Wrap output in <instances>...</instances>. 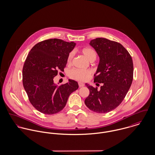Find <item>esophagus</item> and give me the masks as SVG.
<instances>
[{
  "mask_svg": "<svg viewBox=\"0 0 155 155\" xmlns=\"http://www.w3.org/2000/svg\"><path fill=\"white\" fill-rule=\"evenodd\" d=\"M78 85H79V87L80 88L83 87L85 86V84H84V83H82V82H79V83H78Z\"/></svg>",
  "mask_w": 155,
  "mask_h": 155,
  "instance_id": "esophagus-1",
  "label": "esophagus"
}]
</instances>
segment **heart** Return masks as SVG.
Instances as JSON below:
<instances>
[{
	"instance_id": "heart-1",
	"label": "heart",
	"mask_w": 155,
	"mask_h": 155,
	"mask_svg": "<svg viewBox=\"0 0 155 155\" xmlns=\"http://www.w3.org/2000/svg\"><path fill=\"white\" fill-rule=\"evenodd\" d=\"M82 53L90 61H94L97 58V54L95 51L91 48H85L82 50ZM74 57V52H70L67 57V63L71 64ZM92 71L90 70H81V69H73L69 72V76L70 78L79 81H87L91 78Z\"/></svg>"
}]
</instances>
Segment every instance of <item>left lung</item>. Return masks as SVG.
Returning a JSON list of instances; mask_svg holds the SVG:
<instances>
[{
    "label": "left lung",
    "instance_id": "8db88e82",
    "mask_svg": "<svg viewBox=\"0 0 155 155\" xmlns=\"http://www.w3.org/2000/svg\"><path fill=\"white\" fill-rule=\"evenodd\" d=\"M89 45L100 57L94 82L102 83V86L98 90L97 87L85 84L89 95L85 104L94 112L108 113L119 106L130 88L133 79V60L128 51L118 42L98 38L91 40Z\"/></svg>",
    "mask_w": 155,
    "mask_h": 155
}]
</instances>
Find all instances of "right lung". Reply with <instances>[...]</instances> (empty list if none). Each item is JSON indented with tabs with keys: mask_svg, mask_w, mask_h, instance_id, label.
Instances as JSON below:
<instances>
[{
	"mask_svg": "<svg viewBox=\"0 0 155 155\" xmlns=\"http://www.w3.org/2000/svg\"><path fill=\"white\" fill-rule=\"evenodd\" d=\"M76 44L50 39L35 45L29 52L22 68V84L32 106L46 114L62 110L70 95L79 88L76 81L60 86L54 82L58 71H63L69 53Z\"/></svg>",
	"mask_w": 155,
	"mask_h": 155,
	"instance_id": "add662e5",
	"label": "right lung"
}]
</instances>
